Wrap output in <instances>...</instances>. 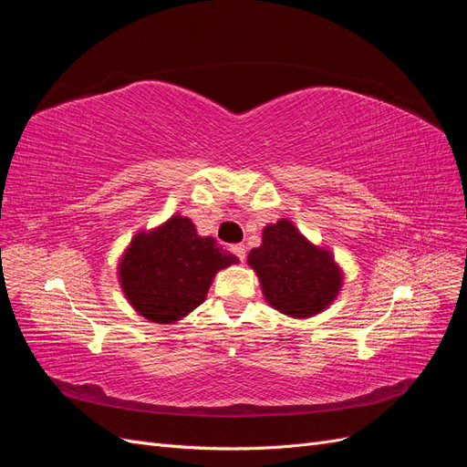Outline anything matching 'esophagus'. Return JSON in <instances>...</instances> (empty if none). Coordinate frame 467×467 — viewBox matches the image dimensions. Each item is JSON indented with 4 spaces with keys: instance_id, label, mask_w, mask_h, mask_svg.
<instances>
[{
    "instance_id": "obj_1",
    "label": "esophagus",
    "mask_w": 467,
    "mask_h": 467,
    "mask_svg": "<svg viewBox=\"0 0 467 467\" xmlns=\"http://www.w3.org/2000/svg\"><path fill=\"white\" fill-rule=\"evenodd\" d=\"M232 253H234V255L239 259V261H245V245H242V244H239V245H234L232 247Z\"/></svg>"
}]
</instances>
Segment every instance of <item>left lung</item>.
<instances>
[{"mask_svg":"<svg viewBox=\"0 0 467 467\" xmlns=\"http://www.w3.org/2000/svg\"><path fill=\"white\" fill-rule=\"evenodd\" d=\"M247 265L259 278L266 304L294 319L325 312L345 285L333 251L309 242L288 218L265 225L261 245L249 251Z\"/></svg>","mask_w":467,"mask_h":467,"instance_id":"1","label":"left lung"}]
</instances>
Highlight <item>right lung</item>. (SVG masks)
Segmentation results:
<instances>
[{"label": "right lung", "instance_id": "obj_1", "mask_svg": "<svg viewBox=\"0 0 467 467\" xmlns=\"http://www.w3.org/2000/svg\"><path fill=\"white\" fill-rule=\"evenodd\" d=\"M239 259L201 235L189 216L173 214L151 230H140L119 259L124 298L153 323H177L199 307L216 273Z\"/></svg>", "mask_w": 467, "mask_h": 467}]
</instances>
